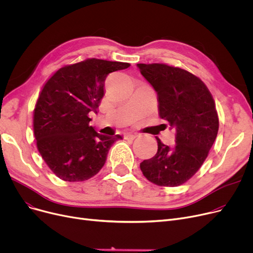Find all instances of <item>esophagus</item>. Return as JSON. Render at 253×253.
<instances>
[{
    "mask_svg": "<svg viewBox=\"0 0 253 253\" xmlns=\"http://www.w3.org/2000/svg\"><path fill=\"white\" fill-rule=\"evenodd\" d=\"M136 137H137L136 134H131V133H127V134H125V136H124V138L127 139V140H133V139L136 138Z\"/></svg>",
    "mask_w": 253,
    "mask_h": 253,
    "instance_id": "1",
    "label": "esophagus"
}]
</instances>
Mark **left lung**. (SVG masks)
<instances>
[{
	"mask_svg": "<svg viewBox=\"0 0 253 253\" xmlns=\"http://www.w3.org/2000/svg\"><path fill=\"white\" fill-rule=\"evenodd\" d=\"M137 66L157 92L159 116L176 131L173 147L156 137L158 152L140 169L157 185L177 187L200 169L216 138L215 102L206 85L188 71L165 63Z\"/></svg>",
	"mask_w": 253,
	"mask_h": 253,
	"instance_id": "1",
	"label": "left lung"
}]
</instances>
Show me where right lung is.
I'll list each match as a JSON object with an SVG mask.
<instances>
[{
    "mask_svg": "<svg viewBox=\"0 0 253 253\" xmlns=\"http://www.w3.org/2000/svg\"><path fill=\"white\" fill-rule=\"evenodd\" d=\"M127 62L88 58L65 65L44 85L34 110L37 148L48 167L64 181H84L103 167L114 142L121 135H102L89 125L97 113L110 73Z\"/></svg>",
    "mask_w": 253,
    "mask_h": 253,
    "instance_id": "obj_1",
    "label": "right lung"
}]
</instances>
